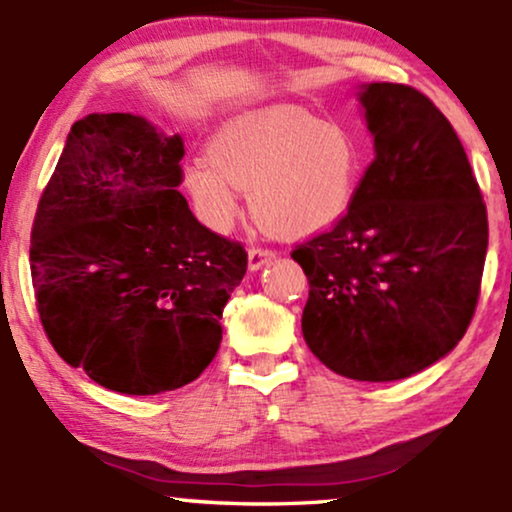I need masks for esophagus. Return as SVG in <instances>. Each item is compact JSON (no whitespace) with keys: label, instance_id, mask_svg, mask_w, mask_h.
Listing matches in <instances>:
<instances>
[{"label":"esophagus","instance_id":"obj_1","mask_svg":"<svg viewBox=\"0 0 512 512\" xmlns=\"http://www.w3.org/2000/svg\"><path fill=\"white\" fill-rule=\"evenodd\" d=\"M276 257L274 250H264V248H252L248 252V267L250 272H257V269H262L264 264H269Z\"/></svg>","mask_w":512,"mask_h":512}]
</instances>
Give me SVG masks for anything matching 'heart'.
Masks as SVG:
<instances>
[{"mask_svg":"<svg viewBox=\"0 0 512 512\" xmlns=\"http://www.w3.org/2000/svg\"><path fill=\"white\" fill-rule=\"evenodd\" d=\"M363 175V151L344 122L274 105L231 117L216 129L209 156L182 175L197 219L231 228L240 192L250 190L255 219L274 236L305 238L349 214Z\"/></svg>","mask_w":512,"mask_h":512,"instance_id":"b5f03b06","label":"heart"}]
</instances>
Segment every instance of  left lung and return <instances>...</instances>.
I'll list each match as a JSON object with an SVG mask.
<instances>
[{"instance_id":"left-lung-1","label":"left lung","mask_w":512,"mask_h":512,"mask_svg":"<svg viewBox=\"0 0 512 512\" xmlns=\"http://www.w3.org/2000/svg\"><path fill=\"white\" fill-rule=\"evenodd\" d=\"M375 158L349 214L291 257L308 276V349L334 373L390 383L455 349L477 308L489 223L464 146L424 93L356 91Z\"/></svg>"}]
</instances>
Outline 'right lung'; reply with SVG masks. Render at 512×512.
I'll use <instances>...</instances> for the list:
<instances>
[{
    "label": "right lung",
    "instance_id": "add662e5",
    "mask_svg": "<svg viewBox=\"0 0 512 512\" xmlns=\"http://www.w3.org/2000/svg\"><path fill=\"white\" fill-rule=\"evenodd\" d=\"M185 144L142 115L74 122L31 233L38 313L93 383L161 395L199 378L248 269L243 245L195 219L178 192Z\"/></svg>",
    "mask_w": 512,
    "mask_h": 512
}]
</instances>
